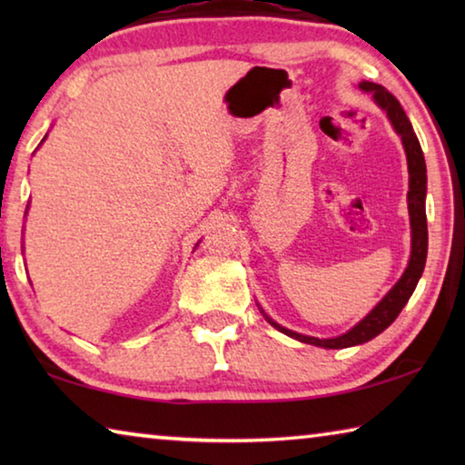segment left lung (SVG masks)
<instances>
[{"instance_id": "1", "label": "left lung", "mask_w": 465, "mask_h": 465, "mask_svg": "<svg viewBox=\"0 0 465 465\" xmlns=\"http://www.w3.org/2000/svg\"><path fill=\"white\" fill-rule=\"evenodd\" d=\"M359 88L363 92H371L375 104L381 110H385L388 119L391 123L393 131L398 133L402 139L406 162H408V213H411V227H412V252L411 261L402 277L390 289V293L385 295L375 308L367 313V316L359 322L357 326H352L349 332H344L336 338H316V336H305L297 334L293 330L282 328L277 322L271 320L264 313V318L269 320V324L279 330V332L295 338L299 342L322 346V349H346V346L363 344L371 341L377 334H381L393 320L398 318V313L402 312L408 299L414 293L416 282H419L420 274L424 271V262H427V248H429V232H427V213H424V199H427V163H424V155L419 143V137L412 129L411 121L404 113V108L400 106L396 96L383 88L380 84L373 82H361Z\"/></svg>"}]
</instances>
